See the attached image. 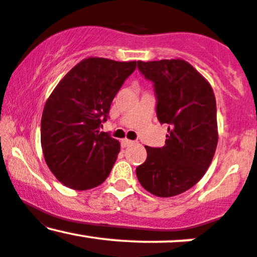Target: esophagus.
I'll return each instance as SVG.
<instances>
[{"instance_id":"esophagus-1","label":"esophagus","mask_w":257,"mask_h":257,"mask_svg":"<svg viewBox=\"0 0 257 257\" xmlns=\"http://www.w3.org/2000/svg\"><path fill=\"white\" fill-rule=\"evenodd\" d=\"M133 143H134V141L129 140V139H123V140H122V146H123V147H126V146L132 145Z\"/></svg>"}]
</instances>
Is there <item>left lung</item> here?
<instances>
[{
    "instance_id": "obj_1",
    "label": "left lung",
    "mask_w": 257,
    "mask_h": 257,
    "mask_svg": "<svg viewBox=\"0 0 257 257\" xmlns=\"http://www.w3.org/2000/svg\"><path fill=\"white\" fill-rule=\"evenodd\" d=\"M153 82L157 118L168 124L166 145L146 147L137 168L141 186L157 197H173L193 187L210 166L217 146L216 100L211 85L187 61H138Z\"/></svg>"
}]
</instances>
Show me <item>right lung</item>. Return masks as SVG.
Wrapping results in <instances>:
<instances>
[{"mask_svg":"<svg viewBox=\"0 0 257 257\" xmlns=\"http://www.w3.org/2000/svg\"><path fill=\"white\" fill-rule=\"evenodd\" d=\"M137 61L87 58L73 66L47 99L41 145L61 184L84 191L101 185L118 156V140L100 132L110 106Z\"/></svg>","mask_w":257,"mask_h":257,"instance_id":"add662e5","label":"right lung"}]
</instances>
